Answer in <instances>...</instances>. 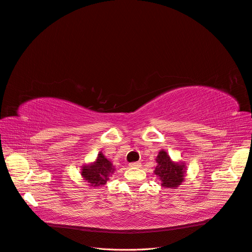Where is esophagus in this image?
Instances as JSON below:
<instances>
[{"mask_svg": "<svg viewBox=\"0 0 252 252\" xmlns=\"http://www.w3.org/2000/svg\"><path fill=\"white\" fill-rule=\"evenodd\" d=\"M128 166H130L131 168H137L140 166V162L139 161H136V162H130L128 163Z\"/></svg>", "mask_w": 252, "mask_h": 252, "instance_id": "34e87169", "label": "esophagus"}]
</instances>
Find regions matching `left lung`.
I'll list each match as a JSON object with an SVG mask.
<instances>
[{
	"mask_svg": "<svg viewBox=\"0 0 252 252\" xmlns=\"http://www.w3.org/2000/svg\"><path fill=\"white\" fill-rule=\"evenodd\" d=\"M156 162L154 173L159 177L163 188H176L184 182L185 164L172 161L166 151H160L156 157Z\"/></svg>",
	"mask_w": 252,
	"mask_h": 252,
	"instance_id": "obj_1",
	"label": "left lung"
}]
</instances>
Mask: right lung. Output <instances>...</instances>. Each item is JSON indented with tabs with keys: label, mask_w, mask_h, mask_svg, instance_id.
<instances>
[{
	"label": "right lung",
	"mask_w": 252,
	"mask_h": 252,
	"mask_svg": "<svg viewBox=\"0 0 252 252\" xmlns=\"http://www.w3.org/2000/svg\"><path fill=\"white\" fill-rule=\"evenodd\" d=\"M114 170L112 162L107 160L102 153H100L94 163L83 167L81 173L84 181L90 183L93 187H98L106 184L109 175L113 173Z\"/></svg>",
	"instance_id": "add662e5"
}]
</instances>
